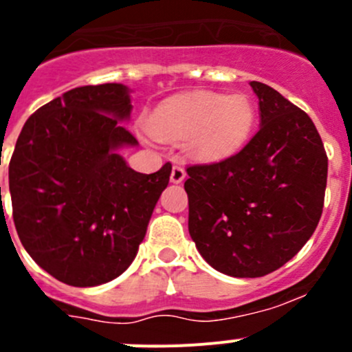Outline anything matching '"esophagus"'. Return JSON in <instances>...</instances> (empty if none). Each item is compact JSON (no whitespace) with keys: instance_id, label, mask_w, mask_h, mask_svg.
Returning a JSON list of instances; mask_svg holds the SVG:
<instances>
[{"instance_id":"34e87169","label":"esophagus","mask_w":352,"mask_h":352,"mask_svg":"<svg viewBox=\"0 0 352 352\" xmlns=\"http://www.w3.org/2000/svg\"><path fill=\"white\" fill-rule=\"evenodd\" d=\"M184 179H186V170L180 165H173L172 173H170V180H172L173 184H180Z\"/></svg>"}]
</instances>
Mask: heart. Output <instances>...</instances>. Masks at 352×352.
<instances>
[{"label":"heart","instance_id":"b5f03b06","mask_svg":"<svg viewBox=\"0 0 352 352\" xmlns=\"http://www.w3.org/2000/svg\"><path fill=\"white\" fill-rule=\"evenodd\" d=\"M254 124V103L245 94L189 93L163 101L146 129L160 141H186L196 158L221 160L248 142Z\"/></svg>","mask_w":352,"mask_h":352}]
</instances>
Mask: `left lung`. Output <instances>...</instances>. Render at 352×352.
Segmentation results:
<instances>
[{
	"label": "left lung",
	"mask_w": 352,
	"mask_h": 352,
	"mask_svg": "<svg viewBox=\"0 0 352 352\" xmlns=\"http://www.w3.org/2000/svg\"><path fill=\"white\" fill-rule=\"evenodd\" d=\"M261 127L239 153L187 165L189 234L214 270L254 278L284 267L323 211L329 158L311 118L261 82Z\"/></svg>",
	"instance_id": "left-lung-1"
}]
</instances>
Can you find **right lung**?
I'll return each mask as SVG.
<instances>
[{
	"label": "right lung",
	"mask_w": 352,
	"mask_h": 352,
	"mask_svg": "<svg viewBox=\"0 0 352 352\" xmlns=\"http://www.w3.org/2000/svg\"><path fill=\"white\" fill-rule=\"evenodd\" d=\"M122 84L84 85L34 111L8 166L13 221L43 270L74 287L124 274L138 254L172 165L134 172L117 153L138 139Z\"/></svg>",
	"instance_id": "obj_1"
}]
</instances>
